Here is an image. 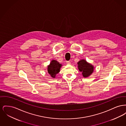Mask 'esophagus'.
<instances>
[{"mask_svg":"<svg viewBox=\"0 0 126 126\" xmlns=\"http://www.w3.org/2000/svg\"><path fill=\"white\" fill-rule=\"evenodd\" d=\"M66 63L67 64H71V62L69 61H66Z\"/></svg>","mask_w":126,"mask_h":126,"instance_id":"esophagus-1","label":"esophagus"}]
</instances>
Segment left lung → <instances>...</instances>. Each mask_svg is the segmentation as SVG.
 <instances>
[{"instance_id":"obj_1","label":"left lung","mask_w":126,"mask_h":126,"mask_svg":"<svg viewBox=\"0 0 126 126\" xmlns=\"http://www.w3.org/2000/svg\"><path fill=\"white\" fill-rule=\"evenodd\" d=\"M78 64L79 70L82 72L83 76L85 78L89 77L94 72V66L84 60H80Z\"/></svg>"}]
</instances>
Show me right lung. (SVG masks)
<instances>
[{
  "label": "right lung",
  "mask_w": 126,
  "mask_h": 126,
  "mask_svg": "<svg viewBox=\"0 0 126 126\" xmlns=\"http://www.w3.org/2000/svg\"><path fill=\"white\" fill-rule=\"evenodd\" d=\"M62 65L57 60H52L49 65L48 66V72L50 76L55 78L56 75L60 71V69Z\"/></svg>",
  "instance_id": "obj_1"
}]
</instances>
